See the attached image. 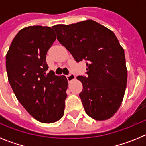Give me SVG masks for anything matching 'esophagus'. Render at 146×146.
Instances as JSON below:
<instances>
[{
	"label": "esophagus",
	"instance_id": "1",
	"mask_svg": "<svg viewBox=\"0 0 146 146\" xmlns=\"http://www.w3.org/2000/svg\"><path fill=\"white\" fill-rule=\"evenodd\" d=\"M66 78H67V80L69 81V82H71V81L74 80L75 79V75H74V74L71 73V74H69V75L66 76Z\"/></svg>",
	"mask_w": 146,
	"mask_h": 146
}]
</instances>
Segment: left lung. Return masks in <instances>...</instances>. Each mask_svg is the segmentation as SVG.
<instances>
[{"label":"left lung","mask_w":146,"mask_h":146,"mask_svg":"<svg viewBox=\"0 0 146 146\" xmlns=\"http://www.w3.org/2000/svg\"><path fill=\"white\" fill-rule=\"evenodd\" d=\"M57 39L77 62L86 60L87 76H78L86 114L96 121L113 117L123 101L127 82L124 50L111 30L91 20L52 26Z\"/></svg>","instance_id":"obj_1"}]
</instances>
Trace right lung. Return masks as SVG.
Returning <instances> with one entry per match:
<instances>
[{"mask_svg": "<svg viewBox=\"0 0 146 146\" xmlns=\"http://www.w3.org/2000/svg\"><path fill=\"white\" fill-rule=\"evenodd\" d=\"M55 39L50 27H26L15 36L6 56L8 80L17 99L42 123H54L64 114L66 77L47 73L46 55Z\"/></svg>", "mask_w": 146, "mask_h": 146, "instance_id": "right-lung-1", "label": "right lung"}]
</instances>
